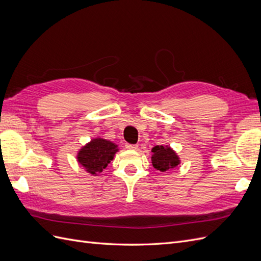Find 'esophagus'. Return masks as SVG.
<instances>
[{
    "label": "esophagus",
    "mask_w": 261,
    "mask_h": 261,
    "mask_svg": "<svg viewBox=\"0 0 261 261\" xmlns=\"http://www.w3.org/2000/svg\"><path fill=\"white\" fill-rule=\"evenodd\" d=\"M126 149L128 150H137L138 149V145H130V144H126Z\"/></svg>",
    "instance_id": "esophagus-1"
}]
</instances>
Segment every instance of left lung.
<instances>
[{
  "mask_svg": "<svg viewBox=\"0 0 261 261\" xmlns=\"http://www.w3.org/2000/svg\"><path fill=\"white\" fill-rule=\"evenodd\" d=\"M151 151L152 165L158 171L168 172L180 163L176 152L169 146H154Z\"/></svg>",
  "mask_w": 261,
  "mask_h": 261,
  "instance_id": "8db88e82",
  "label": "left lung"
}]
</instances>
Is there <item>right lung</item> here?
<instances>
[{"instance_id":"right-lung-1","label":"right lung","mask_w":261,"mask_h":261,"mask_svg":"<svg viewBox=\"0 0 261 261\" xmlns=\"http://www.w3.org/2000/svg\"><path fill=\"white\" fill-rule=\"evenodd\" d=\"M117 145L103 138H93L77 153V161L91 175H99L113 160Z\"/></svg>"}]
</instances>
